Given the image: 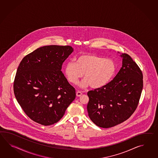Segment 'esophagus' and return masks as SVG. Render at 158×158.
Here are the masks:
<instances>
[{
  "label": "esophagus",
  "instance_id": "34e87169",
  "mask_svg": "<svg viewBox=\"0 0 158 158\" xmlns=\"http://www.w3.org/2000/svg\"><path fill=\"white\" fill-rule=\"evenodd\" d=\"M82 95V93L81 92V91H77V93H76V95H77V97H81V95Z\"/></svg>",
  "mask_w": 158,
  "mask_h": 158
}]
</instances>
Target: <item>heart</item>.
Wrapping results in <instances>:
<instances>
[{"label": "heart", "mask_w": 158, "mask_h": 158, "mask_svg": "<svg viewBox=\"0 0 158 158\" xmlns=\"http://www.w3.org/2000/svg\"><path fill=\"white\" fill-rule=\"evenodd\" d=\"M116 71L114 61L94 54L81 55L76 59V63L69 61L64 68V73L71 83L77 84L84 74L85 79L80 86L90 85L93 89L106 86L112 80Z\"/></svg>", "instance_id": "obj_1"}]
</instances>
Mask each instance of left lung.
Instances as JSON below:
<instances>
[{"label":"left lung","instance_id":"1","mask_svg":"<svg viewBox=\"0 0 158 158\" xmlns=\"http://www.w3.org/2000/svg\"><path fill=\"white\" fill-rule=\"evenodd\" d=\"M120 56L122 67L113 80L87 93L89 116L101 128H111L127 120L136 110L141 97L142 71L129 55L121 54Z\"/></svg>","mask_w":158,"mask_h":158}]
</instances>
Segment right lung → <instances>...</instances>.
<instances>
[{
  "mask_svg": "<svg viewBox=\"0 0 158 158\" xmlns=\"http://www.w3.org/2000/svg\"><path fill=\"white\" fill-rule=\"evenodd\" d=\"M73 51L69 46H45L27 55L19 64L14 94L27 116L38 124L58 122L76 98L74 87L61 71Z\"/></svg>",
  "mask_w": 158,
  "mask_h": 158,
  "instance_id": "right-lung-1",
  "label": "right lung"
}]
</instances>
